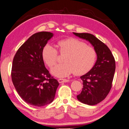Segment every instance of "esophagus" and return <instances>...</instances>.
<instances>
[{"label":"esophagus","instance_id":"34e87169","mask_svg":"<svg viewBox=\"0 0 129 129\" xmlns=\"http://www.w3.org/2000/svg\"><path fill=\"white\" fill-rule=\"evenodd\" d=\"M58 82L59 83H64V82H69V79H62V78H60V79H58Z\"/></svg>","mask_w":129,"mask_h":129}]
</instances>
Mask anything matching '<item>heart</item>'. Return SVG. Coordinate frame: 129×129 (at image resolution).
Here are the masks:
<instances>
[{"label":"heart","mask_w":129,"mask_h":129,"mask_svg":"<svg viewBox=\"0 0 129 129\" xmlns=\"http://www.w3.org/2000/svg\"><path fill=\"white\" fill-rule=\"evenodd\" d=\"M56 47L60 54L65 55L64 62L55 66L51 70L54 75L63 78L74 73L76 75H83L89 71L95 63L97 54L91 46L75 38H69L58 41ZM42 57L45 63L52 68L57 62L58 51L49 44L44 46Z\"/></svg>","instance_id":"heart-1"}]
</instances>
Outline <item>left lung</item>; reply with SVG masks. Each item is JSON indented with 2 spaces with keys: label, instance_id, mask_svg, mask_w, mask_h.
Segmentation results:
<instances>
[{
  "label": "left lung",
  "instance_id": "left-lung-1",
  "mask_svg": "<svg viewBox=\"0 0 129 129\" xmlns=\"http://www.w3.org/2000/svg\"><path fill=\"white\" fill-rule=\"evenodd\" d=\"M74 35L88 41L94 46L97 60L91 70L81 77L83 88L77 95L80 102L95 105L104 100L112 87L115 70L114 57L109 47L94 35L88 33H76Z\"/></svg>",
  "mask_w": 129,
  "mask_h": 129
}]
</instances>
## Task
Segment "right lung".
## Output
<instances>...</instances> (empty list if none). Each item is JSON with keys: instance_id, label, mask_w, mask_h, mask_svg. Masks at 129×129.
Returning a JSON list of instances; mask_svg holds the SVG:
<instances>
[{"instance_id": "1", "label": "right lung", "mask_w": 129, "mask_h": 129, "mask_svg": "<svg viewBox=\"0 0 129 129\" xmlns=\"http://www.w3.org/2000/svg\"><path fill=\"white\" fill-rule=\"evenodd\" d=\"M52 36L46 31L33 34L18 50L12 62L15 88L23 101L34 106L51 103L59 84L45 67L42 57V49Z\"/></svg>"}]
</instances>
